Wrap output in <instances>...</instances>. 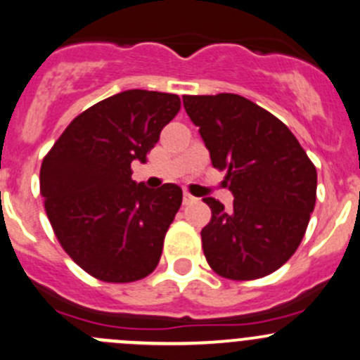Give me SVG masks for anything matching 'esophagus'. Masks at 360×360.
Returning a JSON list of instances; mask_svg holds the SVG:
<instances>
[{"label": "esophagus", "mask_w": 360, "mask_h": 360, "mask_svg": "<svg viewBox=\"0 0 360 360\" xmlns=\"http://www.w3.org/2000/svg\"><path fill=\"white\" fill-rule=\"evenodd\" d=\"M193 200H195V198H193L190 193H184V195H183V203H184V205H190Z\"/></svg>", "instance_id": "esophagus-1"}]
</instances>
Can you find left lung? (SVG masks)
I'll return each mask as SVG.
<instances>
[{"mask_svg":"<svg viewBox=\"0 0 360 360\" xmlns=\"http://www.w3.org/2000/svg\"><path fill=\"white\" fill-rule=\"evenodd\" d=\"M234 200L203 198L210 222L202 248L212 271L234 281L259 279L297 252L316 205V165L278 117L240 94L183 96Z\"/></svg>","mask_w":360,"mask_h":360,"instance_id":"left-lung-1","label":"left lung"}]
</instances>
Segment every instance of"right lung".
Returning <instances> with one entry per match:
<instances>
[{
    "mask_svg": "<svg viewBox=\"0 0 360 360\" xmlns=\"http://www.w3.org/2000/svg\"><path fill=\"white\" fill-rule=\"evenodd\" d=\"M179 110L177 94L122 91L79 113L43 158L39 188L53 233L100 281H138L160 260L183 191L136 184L131 164L146 162Z\"/></svg>",
    "mask_w": 360,
    "mask_h": 360,
    "instance_id": "right-lung-1",
    "label": "right lung"
}]
</instances>
